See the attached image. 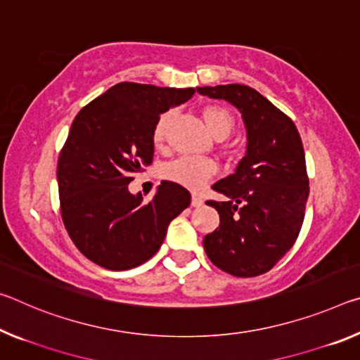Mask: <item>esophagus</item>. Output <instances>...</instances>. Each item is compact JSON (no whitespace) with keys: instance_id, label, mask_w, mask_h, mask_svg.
Wrapping results in <instances>:
<instances>
[{"instance_id":"obj_1","label":"esophagus","mask_w":360,"mask_h":360,"mask_svg":"<svg viewBox=\"0 0 360 360\" xmlns=\"http://www.w3.org/2000/svg\"><path fill=\"white\" fill-rule=\"evenodd\" d=\"M203 205V198L198 195H192V207H202Z\"/></svg>"}]
</instances>
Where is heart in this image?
<instances>
[{"mask_svg":"<svg viewBox=\"0 0 360 360\" xmlns=\"http://www.w3.org/2000/svg\"><path fill=\"white\" fill-rule=\"evenodd\" d=\"M171 113L165 112L158 117L152 129L153 144L160 147L165 142L167 129L169 124ZM205 124L211 134L218 139H224L232 133L236 127V118L222 105H208L203 108ZM216 174V165L208 158H193V157H181L176 158L163 168V178L171 182H176L182 187L191 191H200L213 179Z\"/></svg>","mask_w":360,"mask_h":360,"instance_id":"b5f03b06","label":"heart"}]
</instances>
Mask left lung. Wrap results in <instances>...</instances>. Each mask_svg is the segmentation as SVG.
I'll return each mask as SVG.
<instances>
[{
	"label": "left lung",
	"instance_id": "obj_1",
	"mask_svg": "<svg viewBox=\"0 0 360 360\" xmlns=\"http://www.w3.org/2000/svg\"><path fill=\"white\" fill-rule=\"evenodd\" d=\"M240 110L248 133L247 155L236 173L213 184L226 202L208 200L218 210L219 227L203 238L216 267L236 277H256L293 247L304 221L309 178L303 142L288 115L245 84L197 88Z\"/></svg>",
	"mask_w": 360,
	"mask_h": 360
}]
</instances>
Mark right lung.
I'll return each instance as SVG.
<instances>
[{
	"label": "right lung",
	"mask_w": 360,
	"mask_h": 360,
	"mask_svg": "<svg viewBox=\"0 0 360 360\" xmlns=\"http://www.w3.org/2000/svg\"><path fill=\"white\" fill-rule=\"evenodd\" d=\"M193 88L123 82L84 105L57 160L60 216L75 247L110 271L150 259L168 224L191 205V193L163 181L149 202L128 184L153 158V124L189 101Z\"/></svg>",
	"instance_id": "right-lung-1"
}]
</instances>
